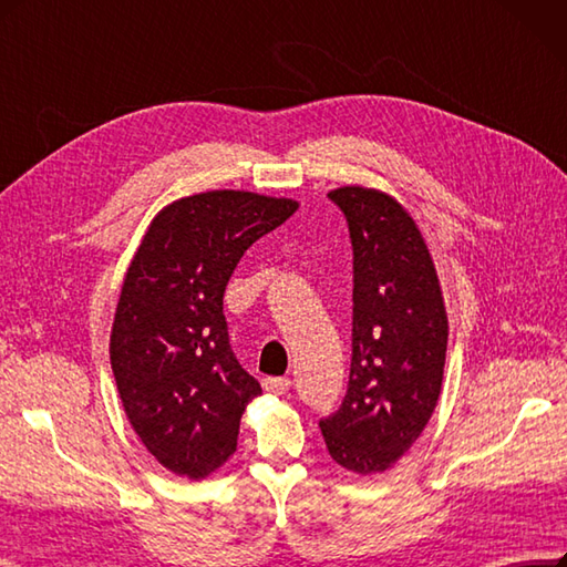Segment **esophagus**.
<instances>
[{
	"mask_svg": "<svg viewBox=\"0 0 567 567\" xmlns=\"http://www.w3.org/2000/svg\"><path fill=\"white\" fill-rule=\"evenodd\" d=\"M262 386L269 394H286L290 389V380L288 378H265Z\"/></svg>",
	"mask_w": 567,
	"mask_h": 567,
	"instance_id": "34e87169",
	"label": "esophagus"
}]
</instances>
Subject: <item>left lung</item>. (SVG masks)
<instances>
[{
	"instance_id": "obj_1",
	"label": "left lung",
	"mask_w": 567,
	"mask_h": 567,
	"mask_svg": "<svg viewBox=\"0 0 567 567\" xmlns=\"http://www.w3.org/2000/svg\"><path fill=\"white\" fill-rule=\"evenodd\" d=\"M354 250L351 368L342 405L319 422L347 472L382 474L432 417L443 382L447 317L436 267L415 220L384 192L328 194Z\"/></svg>"
}]
</instances>
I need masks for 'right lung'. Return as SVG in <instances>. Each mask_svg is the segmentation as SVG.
<instances>
[{"instance_id": "obj_1", "label": "right lung", "mask_w": 567, "mask_h": 567, "mask_svg": "<svg viewBox=\"0 0 567 567\" xmlns=\"http://www.w3.org/2000/svg\"><path fill=\"white\" fill-rule=\"evenodd\" d=\"M298 202L213 189L168 204L128 265L110 336L126 417L166 470L216 472L262 389L229 347L223 296L234 267Z\"/></svg>"}]
</instances>
